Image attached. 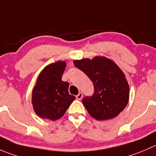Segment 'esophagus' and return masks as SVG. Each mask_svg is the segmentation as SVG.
<instances>
[{
    "label": "esophagus",
    "mask_w": 156,
    "mask_h": 156,
    "mask_svg": "<svg viewBox=\"0 0 156 156\" xmlns=\"http://www.w3.org/2000/svg\"><path fill=\"white\" fill-rule=\"evenodd\" d=\"M82 97H83V94H82V92H79V93L78 94L76 95V98L78 100H81V98H82Z\"/></svg>",
    "instance_id": "1"
}]
</instances>
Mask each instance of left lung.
I'll list each match as a JSON object with an SVG mask.
<instances>
[{
	"label": "left lung",
	"instance_id": "left-lung-1",
	"mask_svg": "<svg viewBox=\"0 0 156 156\" xmlns=\"http://www.w3.org/2000/svg\"><path fill=\"white\" fill-rule=\"evenodd\" d=\"M75 67L84 72L94 84L91 96L83 98L87 112L98 120H110L126 107L129 87L124 74L113 62L104 57L74 61Z\"/></svg>",
	"mask_w": 156,
	"mask_h": 156
}]
</instances>
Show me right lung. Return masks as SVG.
Masks as SVG:
<instances>
[{"instance_id":"obj_1","label":"right lung","mask_w":156,"mask_h":156,"mask_svg":"<svg viewBox=\"0 0 156 156\" xmlns=\"http://www.w3.org/2000/svg\"><path fill=\"white\" fill-rule=\"evenodd\" d=\"M66 67L65 62L49 65L39 75L33 90V109L42 118L55 120L64 115L75 99L69 94V82L62 81Z\"/></svg>"}]
</instances>
